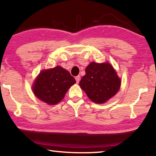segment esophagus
<instances>
[{
    "mask_svg": "<svg viewBox=\"0 0 156 156\" xmlns=\"http://www.w3.org/2000/svg\"><path fill=\"white\" fill-rule=\"evenodd\" d=\"M76 83H79V81H80V76H76Z\"/></svg>",
    "mask_w": 156,
    "mask_h": 156,
    "instance_id": "34e87169",
    "label": "esophagus"
}]
</instances>
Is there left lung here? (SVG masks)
Listing matches in <instances>:
<instances>
[{
	"label": "left lung",
	"mask_w": 156,
	"mask_h": 156,
	"mask_svg": "<svg viewBox=\"0 0 156 156\" xmlns=\"http://www.w3.org/2000/svg\"><path fill=\"white\" fill-rule=\"evenodd\" d=\"M121 80L110 63L91 62L85 69V75L79 83L90 100L104 104L120 90Z\"/></svg>",
	"instance_id": "obj_1"
}]
</instances>
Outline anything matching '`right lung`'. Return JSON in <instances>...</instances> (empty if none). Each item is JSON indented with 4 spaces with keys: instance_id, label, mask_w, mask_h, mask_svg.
Segmentation results:
<instances>
[{
    "instance_id": "1",
    "label": "right lung",
    "mask_w": 156,
    "mask_h": 156,
    "mask_svg": "<svg viewBox=\"0 0 156 156\" xmlns=\"http://www.w3.org/2000/svg\"><path fill=\"white\" fill-rule=\"evenodd\" d=\"M76 80L68 71L57 66L41 71L35 80L33 92L42 101L55 105L61 101Z\"/></svg>"
}]
</instances>
